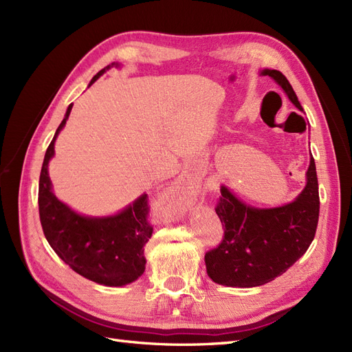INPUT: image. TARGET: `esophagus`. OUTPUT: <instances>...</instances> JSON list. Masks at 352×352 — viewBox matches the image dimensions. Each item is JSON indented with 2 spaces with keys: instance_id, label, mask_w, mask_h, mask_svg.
<instances>
[{
  "instance_id": "esophagus-1",
  "label": "esophagus",
  "mask_w": 352,
  "mask_h": 352,
  "mask_svg": "<svg viewBox=\"0 0 352 352\" xmlns=\"http://www.w3.org/2000/svg\"><path fill=\"white\" fill-rule=\"evenodd\" d=\"M164 198L175 207H186L194 201V194L185 182H182V180H176V182H173L166 189Z\"/></svg>"
}]
</instances>
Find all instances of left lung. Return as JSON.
Instances as JSON below:
<instances>
[{
	"instance_id": "1",
	"label": "left lung",
	"mask_w": 352,
	"mask_h": 352,
	"mask_svg": "<svg viewBox=\"0 0 352 352\" xmlns=\"http://www.w3.org/2000/svg\"><path fill=\"white\" fill-rule=\"evenodd\" d=\"M280 85L287 98L302 111L296 94L279 70L264 69ZM216 212L225 229L219 247L206 252L212 282L232 287H254L283 274L300 260L314 239L320 198L314 158L307 170V185L289 204L274 208L250 207L226 186L220 189Z\"/></svg>"
}]
</instances>
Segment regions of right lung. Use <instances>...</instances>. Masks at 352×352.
Wrapping results in <instances>:
<instances>
[{"mask_svg":"<svg viewBox=\"0 0 352 352\" xmlns=\"http://www.w3.org/2000/svg\"><path fill=\"white\" fill-rule=\"evenodd\" d=\"M113 66L117 67V63L95 74L89 87ZM72 107L73 104L48 145L41 168L38 204L42 230L58 257L83 278L105 286L132 283L145 270L144 247L153 235L148 195H141L116 216L88 217L78 214L52 194L48 163Z\"/></svg>","mask_w":352,"mask_h":352,"instance_id":"right-lung-1","label":"right lung"}]
</instances>
